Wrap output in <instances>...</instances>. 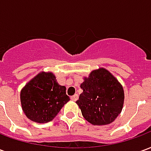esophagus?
<instances>
[{
    "label": "esophagus",
    "mask_w": 151,
    "mask_h": 151,
    "mask_svg": "<svg viewBox=\"0 0 151 151\" xmlns=\"http://www.w3.org/2000/svg\"><path fill=\"white\" fill-rule=\"evenodd\" d=\"M70 99H71L72 101H77V100L78 99V95H77V94H75V95H73V96H71Z\"/></svg>",
    "instance_id": "34e87169"
}]
</instances>
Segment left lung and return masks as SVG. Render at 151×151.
<instances>
[{
	"mask_svg": "<svg viewBox=\"0 0 151 151\" xmlns=\"http://www.w3.org/2000/svg\"><path fill=\"white\" fill-rule=\"evenodd\" d=\"M83 80L81 84L83 92L76 101L83 117L93 125L113 122L123 108L122 85L104 68L93 70Z\"/></svg>",
	"mask_w": 151,
	"mask_h": 151,
	"instance_id": "left-lung-1",
	"label": "left lung"
}]
</instances>
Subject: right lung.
Wrapping results in <instances>:
<instances>
[{
	"mask_svg": "<svg viewBox=\"0 0 151 151\" xmlns=\"http://www.w3.org/2000/svg\"><path fill=\"white\" fill-rule=\"evenodd\" d=\"M65 91V86L58 84L52 73H39L22 89V111L34 122L47 123L70 100Z\"/></svg>",
	"mask_w": 151,
	"mask_h": 151,
	"instance_id": "obj_1",
	"label": "right lung"
}]
</instances>
